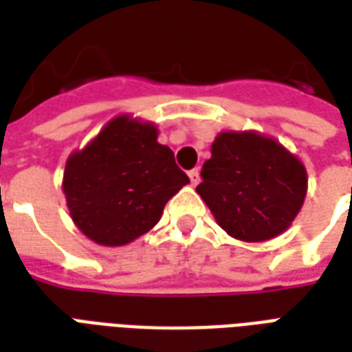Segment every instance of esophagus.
Segmentation results:
<instances>
[{
    "label": "esophagus",
    "instance_id": "obj_1",
    "mask_svg": "<svg viewBox=\"0 0 352 352\" xmlns=\"http://www.w3.org/2000/svg\"><path fill=\"white\" fill-rule=\"evenodd\" d=\"M188 177H190V183L196 186V184L199 183V169H192V171H188Z\"/></svg>",
    "mask_w": 352,
    "mask_h": 352
}]
</instances>
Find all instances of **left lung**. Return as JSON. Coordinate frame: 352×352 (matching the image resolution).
I'll list each match as a JSON object with an SVG mask.
<instances>
[{
  "label": "left lung",
  "mask_w": 352,
  "mask_h": 352,
  "mask_svg": "<svg viewBox=\"0 0 352 352\" xmlns=\"http://www.w3.org/2000/svg\"><path fill=\"white\" fill-rule=\"evenodd\" d=\"M196 186L228 236L260 243L280 236L300 213L307 171L300 158L258 131H221Z\"/></svg>",
  "instance_id": "obj_1"
}]
</instances>
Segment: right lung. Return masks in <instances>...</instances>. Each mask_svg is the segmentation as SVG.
Listing matches in <instances>:
<instances>
[{"label":"right lung","instance_id":"1","mask_svg":"<svg viewBox=\"0 0 352 352\" xmlns=\"http://www.w3.org/2000/svg\"><path fill=\"white\" fill-rule=\"evenodd\" d=\"M188 183L153 122L118 115L67 158L62 188L75 226L90 241L122 247L154 228Z\"/></svg>","mask_w":352,"mask_h":352}]
</instances>
